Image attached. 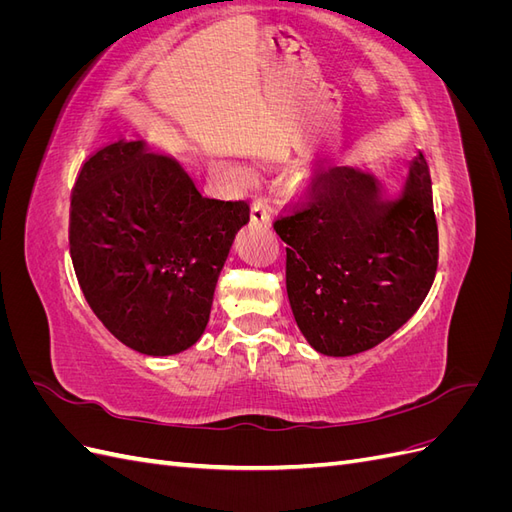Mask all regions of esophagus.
<instances>
[{"label": "esophagus", "mask_w": 512, "mask_h": 512, "mask_svg": "<svg viewBox=\"0 0 512 512\" xmlns=\"http://www.w3.org/2000/svg\"><path fill=\"white\" fill-rule=\"evenodd\" d=\"M271 198L269 196H258L252 203V220L254 222H269L271 218Z\"/></svg>", "instance_id": "34e87169"}]
</instances>
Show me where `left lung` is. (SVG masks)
<instances>
[{
  "label": "left lung",
  "instance_id": "1",
  "mask_svg": "<svg viewBox=\"0 0 512 512\" xmlns=\"http://www.w3.org/2000/svg\"><path fill=\"white\" fill-rule=\"evenodd\" d=\"M294 320L314 350L350 356L378 346L414 316L438 271V222L423 153L406 190L386 200L374 177L320 170L277 215Z\"/></svg>",
  "mask_w": 512,
  "mask_h": 512
}]
</instances>
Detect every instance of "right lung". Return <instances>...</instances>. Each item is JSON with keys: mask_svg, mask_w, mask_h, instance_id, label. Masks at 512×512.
Returning <instances> with one entry per match:
<instances>
[{"mask_svg": "<svg viewBox=\"0 0 512 512\" xmlns=\"http://www.w3.org/2000/svg\"><path fill=\"white\" fill-rule=\"evenodd\" d=\"M247 200L200 196L188 173L141 141L108 143L76 175L70 256L104 327L128 348L166 356L194 346Z\"/></svg>", "mask_w": 512, "mask_h": 512, "instance_id": "right-lung-1", "label": "right lung"}]
</instances>
